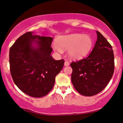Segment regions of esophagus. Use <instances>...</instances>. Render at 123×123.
<instances>
[{
  "instance_id": "34e87169",
  "label": "esophagus",
  "mask_w": 123,
  "mask_h": 123,
  "mask_svg": "<svg viewBox=\"0 0 123 123\" xmlns=\"http://www.w3.org/2000/svg\"><path fill=\"white\" fill-rule=\"evenodd\" d=\"M69 63L68 62H67V61H66L64 62V66H69Z\"/></svg>"
}]
</instances>
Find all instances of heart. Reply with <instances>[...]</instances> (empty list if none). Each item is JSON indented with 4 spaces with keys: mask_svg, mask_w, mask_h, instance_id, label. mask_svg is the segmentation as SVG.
<instances>
[{
    "mask_svg": "<svg viewBox=\"0 0 123 123\" xmlns=\"http://www.w3.org/2000/svg\"><path fill=\"white\" fill-rule=\"evenodd\" d=\"M93 47V40L89 35L73 33L60 36L52 44L53 49L58 53L63 52V49H68V54L74 59H81L90 52Z\"/></svg>",
    "mask_w": 123,
    "mask_h": 123,
    "instance_id": "heart-1",
    "label": "heart"
}]
</instances>
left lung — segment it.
<instances>
[{
	"label": "left lung",
	"mask_w": 123,
	"mask_h": 123,
	"mask_svg": "<svg viewBox=\"0 0 123 123\" xmlns=\"http://www.w3.org/2000/svg\"><path fill=\"white\" fill-rule=\"evenodd\" d=\"M97 40L86 58L72 62L71 81L75 90L85 96H93L105 89L114 73L115 62L112 47L97 31Z\"/></svg>",
	"instance_id": "left-lung-1"
}]
</instances>
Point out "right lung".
Wrapping results in <instances>:
<instances>
[{
  "mask_svg": "<svg viewBox=\"0 0 123 123\" xmlns=\"http://www.w3.org/2000/svg\"><path fill=\"white\" fill-rule=\"evenodd\" d=\"M53 38L27 32L10 48L9 62L11 76L24 93L40 98L52 89L55 77L64 66L63 59L51 56Z\"/></svg>",
  "mask_w": 123,
  "mask_h": 123,
  "instance_id": "right-lung-1",
  "label": "right lung"
}]
</instances>
